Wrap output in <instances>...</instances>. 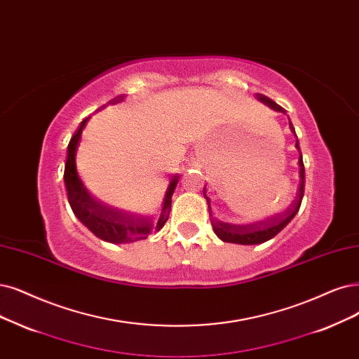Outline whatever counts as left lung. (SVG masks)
I'll return each instance as SVG.
<instances>
[{
    "label": "left lung",
    "instance_id": "left-lung-1",
    "mask_svg": "<svg viewBox=\"0 0 359 359\" xmlns=\"http://www.w3.org/2000/svg\"><path fill=\"white\" fill-rule=\"evenodd\" d=\"M257 99L260 102H263L264 104H268L269 108H272L273 111L283 112L285 114V109H283L280 104H276L272 99L263 96V95H257ZM290 128L291 131L294 133V127L290 121ZM296 148H299V140L296 143ZM299 165H300V187H299V194L296 196L294 203L291 204L285 211L280 215H275L269 219H264L256 223H247V224H232V223H224V222H219L213 217L210 211V198L205 195L207 189L204 188V196L208 204V211H210V219H211V226H213L215 233L220 238L222 241L224 243H233V244H244V245H251V244H262L264 241L271 240L276 233H280L287 224L293 220V217L297 215V211L302 205V200H303V194H304V165H303V159H302V152H300V158H299Z\"/></svg>",
    "mask_w": 359,
    "mask_h": 359
}]
</instances>
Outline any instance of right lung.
<instances>
[{"label": "right lung", "instance_id": "1", "mask_svg": "<svg viewBox=\"0 0 359 359\" xmlns=\"http://www.w3.org/2000/svg\"><path fill=\"white\" fill-rule=\"evenodd\" d=\"M123 97L124 95L116 96L109 103L123 100ZM86 123H87V118L81 123V126L78 127V130L74 133V136L69 140L68 158H66L65 175H63L66 192H68V201L71 204L74 215L84 224V226H87L93 233L103 241L123 244V243L144 240V238L148 236L152 231L161 229L165 224V222L168 220L170 208H171V195L177 187L180 176L175 175L171 177L168 189L165 192L161 216L158 219L133 216L126 213V211H121L97 201L96 198L90 195V192L86 189L81 179L78 177L76 167H75V155H76L78 142L81 139V133Z\"/></svg>", "mask_w": 359, "mask_h": 359}]
</instances>
